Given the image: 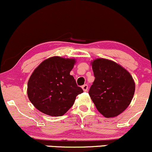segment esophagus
Instances as JSON below:
<instances>
[{
    "label": "esophagus",
    "mask_w": 152,
    "mask_h": 152,
    "mask_svg": "<svg viewBox=\"0 0 152 152\" xmlns=\"http://www.w3.org/2000/svg\"><path fill=\"white\" fill-rule=\"evenodd\" d=\"M82 88H83V91L86 92V91H88V86L87 84H84L83 86H82Z\"/></svg>",
    "instance_id": "34e87169"
}]
</instances>
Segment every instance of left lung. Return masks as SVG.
<instances>
[{"label": "left lung", "mask_w": 152, "mask_h": 152, "mask_svg": "<svg viewBox=\"0 0 152 152\" xmlns=\"http://www.w3.org/2000/svg\"><path fill=\"white\" fill-rule=\"evenodd\" d=\"M95 80L89 90L97 110L105 118H114L125 110L135 91L131 74L120 64L106 58L91 62Z\"/></svg>", "instance_id": "1"}]
</instances>
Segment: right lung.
<instances>
[{
    "label": "right lung",
    "mask_w": 152,
    "mask_h": 152,
    "mask_svg": "<svg viewBox=\"0 0 152 152\" xmlns=\"http://www.w3.org/2000/svg\"><path fill=\"white\" fill-rule=\"evenodd\" d=\"M74 58L52 56L34 69L27 83V96L40 112L53 117L64 115L83 92L70 71Z\"/></svg>",
    "instance_id": "add662e5"
}]
</instances>
